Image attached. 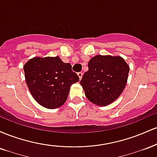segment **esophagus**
<instances>
[{
	"label": "esophagus",
	"mask_w": 157,
	"mask_h": 157,
	"mask_svg": "<svg viewBox=\"0 0 157 157\" xmlns=\"http://www.w3.org/2000/svg\"><path fill=\"white\" fill-rule=\"evenodd\" d=\"M77 75H78L79 79H80V80L81 79H82V72H79L78 74H77Z\"/></svg>",
	"instance_id": "esophagus-1"
}]
</instances>
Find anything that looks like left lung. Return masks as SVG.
<instances>
[{
    "label": "left lung",
    "instance_id": "1",
    "mask_svg": "<svg viewBox=\"0 0 157 157\" xmlns=\"http://www.w3.org/2000/svg\"><path fill=\"white\" fill-rule=\"evenodd\" d=\"M80 85L90 102L105 106L120 96L126 83L129 66L120 56L96 55L88 63Z\"/></svg>",
    "mask_w": 157,
    "mask_h": 157
}]
</instances>
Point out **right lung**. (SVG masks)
<instances>
[{
	"label": "right lung",
	"instance_id": "obj_1",
	"mask_svg": "<svg viewBox=\"0 0 157 157\" xmlns=\"http://www.w3.org/2000/svg\"><path fill=\"white\" fill-rule=\"evenodd\" d=\"M25 79L32 96L48 109L60 107L66 101L70 87L79 77L70 63L57 57H35L23 66Z\"/></svg>",
	"mask_w": 157,
	"mask_h": 157
}]
</instances>
